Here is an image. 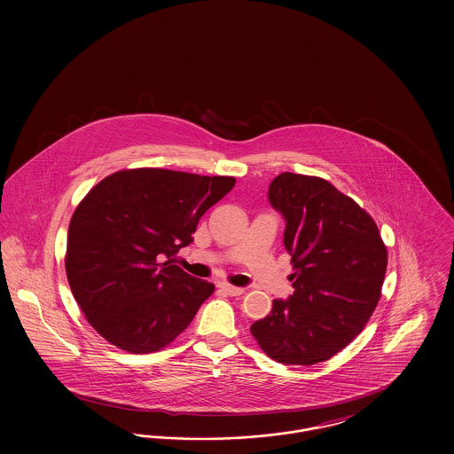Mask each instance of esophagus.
I'll return each mask as SVG.
<instances>
[{
	"label": "esophagus",
	"instance_id": "34e87169",
	"mask_svg": "<svg viewBox=\"0 0 454 454\" xmlns=\"http://www.w3.org/2000/svg\"><path fill=\"white\" fill-rule=\"evenodd\" d=\"M219 287H221L224 293H228L230 296H239V294H243V293H245V289H243V287L231 286V284H228V282H223Z\"/></svg>",
	"mask_w": 454,
	"mask_h": 454
}]
</instances>
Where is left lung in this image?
<instances>
[{
    "label": "left lung",
    "mask_w": 454,
    "mask_h": 454,
    "mask_svg": "<svg viewBox=\"0 0 454 454\" xmlns=\"http://www.w3.org/2000/svg\"><path fill=\"white\" fill-rule=\"evenodd\" d=\"M286 219L294 293L250 326L281 364L328 361L366 326L381 298L388 250L374 219L320 176L284 172L269 187Z\"/></svg>",
    "instance_id": "8db88e82"
}]
</instances>
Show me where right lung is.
<instances>
[{
  "mask_svg": "<svg viewBox=\"0 0 454 454\" xmlns=\"http://www.w3.org/2000/svg\"><path fill=\"white\" fill-rule=\"evenodd\" d=\"M235 176L128 168L100 180L74 209L66 247L71 293L108 344L150 354L194 320L215 284L175 265L202 215Z\"/></svg>",
  "mask_w": 454,
  "mask_h": 454,
  "instance_id": "add662e5",
  "label": "right lung"
}]
</instances>
